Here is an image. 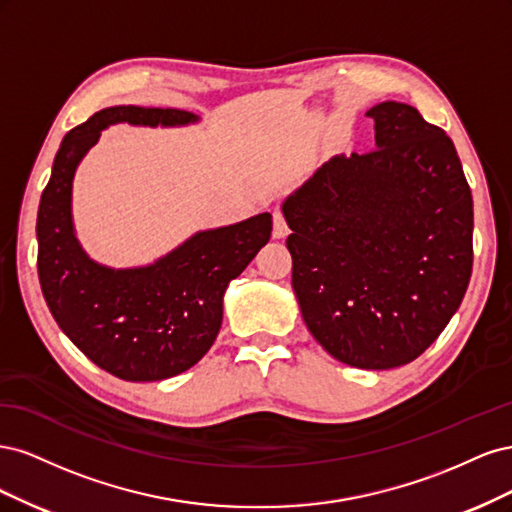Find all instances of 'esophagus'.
Masks as SVG:
<instances>
[{
	"label": "esophagus",
	"mask_w": 512,
	"mask_h": 512,
	"mask_svg": "<svg viewBox=\"0 0 512 512\" xmlns=\"http://www.w3.org/2000/svg\"><path fill=\"white\" fill-rule=\"evenodd\" d=\"M288 224L284 220V213L280 209L273 211V237L275 239H284L288 235Z\"/></svg>",
	"instance_id": "esophagus-1"
}]
</instances>
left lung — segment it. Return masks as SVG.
I'll use <instances>...</instances> for the list:
<instances>
[{
    "mask_svg": "<svg viewBox=\"0 0 512 512\" xmlns=\"http://www.w3.org/2000/svg\"><path fill=\"white\" fill-rule=\"evenodd\" d=\"M376 149L335 156L286 198L292 288L316 342L359 369L421 356L472 275V192L446 132L371 106Z\"/></svg>",
    "mask_w": 512,
    "mask_h": 512,
    "instance_id": "8db88e82",
    "label": "left lung"
}]
</instances>
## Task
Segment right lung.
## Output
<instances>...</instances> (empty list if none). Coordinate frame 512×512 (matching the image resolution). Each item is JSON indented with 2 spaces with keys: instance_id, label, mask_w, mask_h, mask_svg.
Masks as SVG:
<instances>
[{
  "instance_id": "right-lung-1",
  "label": "right lung",
  "mask_w": 512,
  "mask_h": 512,
  "mask_svg": "<svg viewBox=\"0 0 512 512\" xmlns=\"http://www.w3.org/2000/svg\"><path fill=\"white\" fill-rule=\"evenodd\" d=\"M198 117L179 108L111 106L66 134L38 207V277L59 329L108 374L128 382L173 378L196 365L222 327L230 280L271 237V215L196 232L149 267L108 269L74 235L72 179L104 128L185 126Z\"/></svg>"
}]
</instances>
